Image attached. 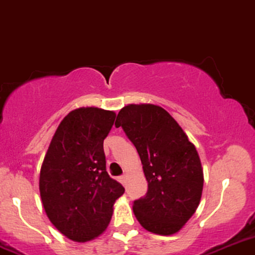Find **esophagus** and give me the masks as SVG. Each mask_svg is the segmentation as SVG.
I'll return each instance as SVG.
<instances>
[{
	"label": "esophagus",
	"instance_id": "obj_1",
	"mask_svg": "<svg viewBox=\"0 0 255 255\" xmlns=\"http://www.w3.org/2000/svg\"><path fill=\"white\" fill-rule=\"evenodd\" d=\"M118 179H120V182H121V184H122V185H126V181H127V175H126V174H125V175L120 176V177H118Z\"/></svg>",
	"mask_w": 255,
	"mask_h": 255
}]
</instances>
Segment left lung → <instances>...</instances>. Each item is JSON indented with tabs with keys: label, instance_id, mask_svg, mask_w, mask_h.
<instances>
[{
	"label": "left lung",
	"instance_id": "left-lung-1",
	"mask_svg": "<svg viewBox=\"0 0 255 255\" xmlns=\"http://www.w3.org/2000/svg\"><path fill=\"white\" fill-rule=\"evenodd\" d=\"M115 125L134 144L148 181L145 197L133 204L138 222L155 235H175L201 200L204 170L196 148L170 113L156 105H127Z\"/></svg>",
	"mask_w": 255,
	"mask_h": 255
}]
</instances>
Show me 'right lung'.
I'll return each instance as SVG.
<instances>
[{"label":"right lung","mask_w":255,"mask_h":255,"mask_svg":"<svg viewBox=\"0 0 255 255\" xmlns=\"http://www.w3.org/2000/svg\"><path fill=\"white\" fill-rule=\"evenodd\" d=\"M116 113L97 107L69 112L56 128L39 175L43 207L54 227L74 242L92 241L109 227L125 187L106 171L104 140Z\"/></svg>","instance_id":"right-lung-1"}]
</instances>
